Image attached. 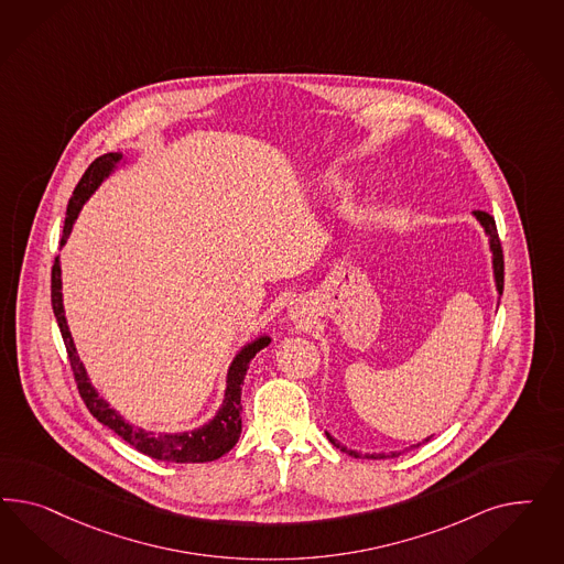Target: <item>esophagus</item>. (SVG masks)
<instances>
[{
  "instance_id": "1",
  "label": "esophagus",
  "mask_w": 564,
  "mask_h": 564,
  "mask_svg": "<svg viewBox=\"0 0 564 564\" xmlns=\"http://www.w3.org/2000/svg\"><path fill=\"white\" fill-rule=\"evenodd\" d=\"M306 316V307L302 306V304H293V306L290 307V318L293 323H302Z\"/></svg>"
}]
</instances>
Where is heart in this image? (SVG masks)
Returning a JSON list of instances; mask_svg holds the SVG:
<instances>
[{
	"mask_svg": "<svg viewBox=\"0 0 564 564\" xmlns=\"http://www.w3.org/2000/svg\"><path fill=\"white\" fill-rule=\"evenodd\" d=\"M343 188H345V180H343L341 175H326L325 180H321L316 184L318 194H323V196H330V194H335V192H339Z\"/></svg>",
	"mask_w": 564,
	"mask_h": 564,
	"instance_id": "1",
	"label": "heart"
}]
</instances>
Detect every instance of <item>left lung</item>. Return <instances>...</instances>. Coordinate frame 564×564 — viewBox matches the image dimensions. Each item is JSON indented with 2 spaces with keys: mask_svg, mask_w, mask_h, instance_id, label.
Instances as JSON below:
<instances>
[{
  "mask_svg": "<svg viewBox=\"0 0 564 564\" xmlns=\"http://www.w3.org/2000/svg\"><path fill=\"white\" fill-rule=\"evenodd\" d=\"M474 217L478 219L479 225L484 227V231H486V236H488V243H490V252H492V269H495V283L496 291H498V295H502V288H505V260H502V248H500V239H498V231H496V223L495 217H490L486 210H474ZM328 436V434H326ZM328 441L335 444V446H341V444L337 443L333 436H328ZM430 438H426L424 443H427ZM341 451H347L345 446H343ZM349 455H354V457H361V459H387V457H397V455H401L403 451H394L391 455H359L358 451H347Z\"/></svg>",
  "mask_w": 564,
  "mask_h": 564,
  "instance_id": "1",
  "label": "left lung"
}]
</instances>
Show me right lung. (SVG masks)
<instances>
[{
  "label": "right lung",
  "mask_w": 564,
  "mask_h": 564,
  "mask_svg": "<svg viewBox=\"0 0 564 564\" xmlns=\"http://www.w3.org/2000/svg\"><path fill=\"white\" fill-rule=\"evenodd\" d=\"M123 163V154L107 153L95 159L90 167L85 171L83 180L74 189L69 198L68 210H66V223H64V236L59 246H64L69 238V231L74 223L78 219L83 206L90 198V194L101 186L102 180L109 177L118 165ZM52 306L53 314L57 318V325L62 330V337L66 343L68 351L69 366L78 384V393L83 397L88 411L93 417H97L102 426L111 427L118 436H121L128 444H132L137 451L167 463H206L215 462L229 453L241 434V384L248 372V366L252 358L257 356L260 349H264L271 337L260 335L254 341L246 343L236 358L231 361L227 370V387H225V397H223L221 408L215 413L213 420H208L205 426L194 427L188 432H177V434H154L147 432L144 427L132 426L126 422L118 411L113 410L97 389L90 384V378L86 375L85 364L80 361V356L76 351V345L69 333L66 312H64V295H62V267H59V257L55 258L52 269Z\"/></svg>",
  "instance_id": "add662e5"
}]
</instances>
